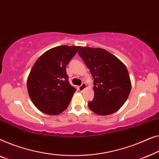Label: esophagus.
Wrapping results in <instances>:
<instances>
[{
    "label": "esophagus",
    "instance_id": "esophagus-1",
    "mask_svg": "<svg viewBox=\"0 0 159 159\" xmlns=\"http://www.w3.org/2000/svg\"><path fill=\"white\" fill-rule=\"evenodd\" d=\"M86 88V84H85V83H83V84L79 86V90L82 91H84Z\"/></svg>",
    "mask_w": 159,
    "mask_h": 159
}]
</instances>
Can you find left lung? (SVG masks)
Masks as SVG:
<instances>
[{
	"mask_svg": "<svg viewBox=\"0 0 159 159\" xmlns=\"http://www.w3.org/2000/svg\"><path fill=\"white\" fill-rule=\"evenodd\" d=\"M79 55L93 78L94 98L88 106L99 115H108L119 110L131 90L128 70L123 62L102 48L82 47Z\"/></svg>",
	"mask_w": 159,
	"mask_h": 159,
	"instance_id": "obj_1",
	"label": "left lung"
}]
</instances>
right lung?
Segmentation results:
<instances>
[{
	"mask_svg": "<svg viewBox=\"0 0 159 159\" xmlns=\"http://www.w3.org/2000/svg\"><path fill=\"white\" fill-rule=\"evenodd\" d=\"M80 48V46L55 47L35 62L26 86L31 100L42 112L57 115L68 108L76 89L69 84L66 68Z\"/></svg>",
	"mask_w": 159,
	"mask_h": 159,
	"instance_id": "1",
	"label": "right lung"
}]
</instances>
